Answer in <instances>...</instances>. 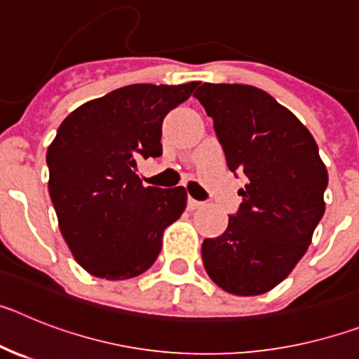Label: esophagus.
I'll return each mask as SVG.
<instances>
[{
	"instance_id": "obj_1",
	"label": "esophagus",
	"mask_w": 359,
	"mask_h": 359,
	"mask_svg": "<svg viewBox=\"0 0 359 359\" xmlns=\"http://www.w3.org/2000/svg\"><path fill=\"white\" fill-rule=\"evenodd\" d=\"M187 205H189L190 210H196V208H201L203 205H205V203L198 201V199H194V198H189V201H187Z\"/></svg>"
}]
</instances>
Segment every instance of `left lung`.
Listing matches in <instances>:
<instances>
[{"mask_svg": "<svg viewBox=\"0 0 359 359\" xmlns=\"http://www.w3.org/2000/svg\"><path fill=\"white\" fill-rule=\"evenodd\" d=\"M194 97L214 118L228 169L248 177L226 231L203 241V264L228 293H268L309 248L325 212L327 169L306 126L266 91L205 82Z\"/></svg>", "mask_w": 359, "mask_h": 359, "instance_id": "obj_1", "label": "left lung"}]
</instances>
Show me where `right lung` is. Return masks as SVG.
Wrapping results in <instances>:
<instances>
[{
  "instance_id": "1",
  "label": "right lung",
  "mask_w": 359,
  "mask_h": 359,
  "mask_svg": "<svg viewBox=\"0 0 359 359\" xmlns=\"http://www.w3.org/2000/svg\"><path fill=\"white\" fill-rule=\"evenodd\" d=\"M199 82L131 84L72 111L46 152L48 190L75 261L95 277L126 280L156 261L163 230L187 190L144 187L136 161L161 156L165 115Z\"/></svg>"
}]
</instances>
